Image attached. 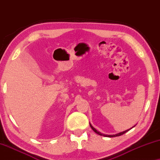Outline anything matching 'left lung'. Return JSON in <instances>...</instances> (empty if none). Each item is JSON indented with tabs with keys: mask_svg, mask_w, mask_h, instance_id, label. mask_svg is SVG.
<instances>
[{
	"mask_svg": "<svg viewBox=\"0 0 160 160\" xmlns=\"http://www.w3.org/2000/svg\"><path fill=\"white\" fill-rule=\"evenodd\" d=\"M89 124H90V126H91V128H92V129H93V130L95 132H96V133L97 134H98V135H100V136H105V137H109V138H112V137H116V136H122V135H123L124 133H125V132H127L128 130H125V131H123V132H119V133H118V134H115V135H105V134H103V133H101L100 132H98V131H97V130H96L95 128H94L93 126L91 125V123L89 122ZM130 129H131V128H130Z\"/></svg>",
	"mask_w": 160,
	"mask_h": 160,
	"instance_id": "left-lung-1",
	"label": "left lung"
}]
</instances>
